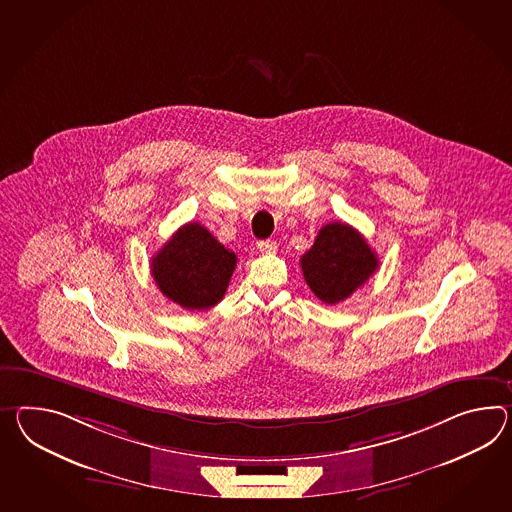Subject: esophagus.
<instances>
[{"label":"esophagus","instance_id":"esophagus-1","mask_svg":"<svg viewBox=\"0 0 512 512\" xmlns=\"http://www.w3.org/2000/svg\"><path fill=\"white\" fill-rule=\"evenodd\" d=\"M257 248H259L261 253H275L277 244H275L274 240H261V242H257Z\"/></svg>","mask_w":512,"mask_h":512}]
</instances>
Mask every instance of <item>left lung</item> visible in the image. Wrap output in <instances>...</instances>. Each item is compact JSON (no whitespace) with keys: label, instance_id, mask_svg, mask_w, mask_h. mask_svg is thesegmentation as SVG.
Instances as JSON below:
<instances>
[{"label":"left lung","instance_id":"1","mask_svg":"<svg viewBox=\"0 0 512 512\" xmlns=\"http://www.w3.org/2000/svg\"><path fill=\"white\" fill-rule=\"evenodd\" d=\"M377 268L375 251L355 227L342 222L324 225L311 250L301 257L307 285L327 305L348 300Z\"/></svg>","mask_w":512,"mask_h":512}]
</instances>
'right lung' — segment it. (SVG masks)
Wrapping results in <instances>:
<instances>
[{
    "instance_id": "right-lung-1",
    "label": "right lung",
    "mask_w": 512,
    "mask_h": 512,
    "mask_svg": "<svg viewBox=\"0 0 512 512\" xmlns=\"http://www.w3.org/2000/svg\"><path fill=\"white\" fill-rule=\"evenodd\" d=\"M237 255L211 233L188 222L151 259V275L170 301L188 311L211 309L224 298Z\"/></svg>"
}]
</instances>
